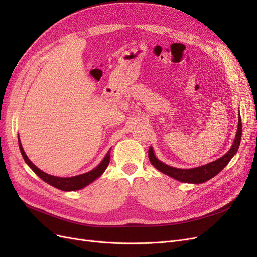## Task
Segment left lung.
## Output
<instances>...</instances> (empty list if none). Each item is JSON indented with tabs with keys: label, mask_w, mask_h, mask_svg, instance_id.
<instances>
[{
	"label": "left lung",
	"mask_w": 257,
	"mask_h": 257,
	"mask_svg": "<svg viewBox=\"0 0 257 257\" xmlns=\"http://www.w3.org/2000/svg\"><path fill=\"white\" fill-rule=\"evenodd\" d=\"M241 134H242V123H241V116L239 114L237 134L235 137L234 144H232L229 151L226 154H224L223 157L220 158L219 160L199 167L191 168V169H181V168H175L172 166H168L157 159V157L154 155L152 147L149 148V160L151 162V164L158 170H160V172H162L163 174L176 179L178 181L194 183V184L204 183L219 174L221 170L228 164L229 161L232 159V157L237 153L238 148L240 146Z\"/></svg>",
	"instance_id": "left-lung-1"
}]
</instances>
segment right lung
<instances>
[{"mask_svg": "<svg viewBox=\"0 0 257 257\" xmlns=\"http://www.w3.org/2000/svg\"><path fill=\"white\" fill-rule=\"evenodd\" d=\"M18 143H19V148H20V152L22 154V158L25 159V162L29 165V167L32 169L33 172L42 179V180H44L45 182H47L48 184L54 186V188H57L59 190H62V191L81 190L82 188H84V186H87L88 184L94 181L95 179L100 177V175H103V173L106 170L108 164H109V161H110V150L111 149H109V151L107 152L103 161L100 162L94 169H92V170H90V172L82 174V175L69 177V178H61V177H56V176H51V175L46 174L40 168H37L27 157V154H26L25 150H23L19 138H18Z\"/></svg>", "mask_w": 257, "mask_h": 257, "instance_id": "add662e5", "label": "right lung"}]
</instances>
